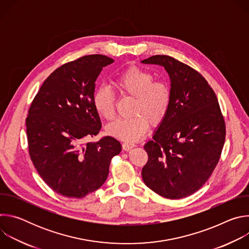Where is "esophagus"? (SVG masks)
Segmentation results:
<instances>
[{"label":"esophagus","mask_w":249,"mask_h":249,"mask_svg":"<svg viewBox=\"0 0 249 249\" xmlns=\"http://www.w3.org/2000/svg\"><path fill=\"white\" fill-rule=\"evenodd\" d=\"M122 148H123V150L124 151H130V150H132L133 148H135V145L134 144H131V143H123L122 144Z\"/></svg>","instance_id":"esophagus-1"}]
</instances>
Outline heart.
I'll use <instances>...</instances> for the list:
<instances>
[{"mask_svg":"<svg viewBox=\"0 0 249 249\" xmlns=\"http://www.w3.org/2000/svg\"><path fill=\"white\" fill-rule=\"evenodd\" d=\"M114 85L120 92L135 97L130 118H119L106 128L107 133L121 141L133 142L143 138L153 125L160 124L166 117L171 104V89L165 81L155 80L150 71L132 66L115 79ZM96 113L111 120L115 116V96L105 86L98 87L92 95Z\"/></svg>","mask_w":249,"mask_h":249,"instance_id":"1","label":"heart"}]
</instances>
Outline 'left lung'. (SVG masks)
I'll use <instances>...</instances> for the list:
<instances>
[{
    "mask_svg": "<svg viewBox=\"0 0 249 249\" xmlns=\"http://www.w3.org/2000/svg\"><path fill=\"white\" fill-rule=\"evenodd\" d=\"M141 63L163 67L171 89L169 111L144 146L149 160L142 177L159 195L181 199L199 190L218 164L225 120L214 90L197 71L166 55Z\"/></svg>",
    "mask_w": 249,
    "mask_h": 249,
    "instance_id": "1",
    "label": "left lung"
}]
</instances>
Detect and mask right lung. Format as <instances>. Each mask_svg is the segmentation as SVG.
Listing matches in <instances>:
<instances>
[{
  "label": "right lung",
  "mask_w": 249,
  "mask_h": 249,
  "mask_svg": "<svg viewBox=\"0 0 249 249\" xmlns=\"http://www.w3.org/2000/svg\"><path fill=\"white\" fill-rule=\"evenodd\" d=\"M112 63L97 54L62 65L44 81L29 108L30 159L44 182L65 197L83 198L102 186L112 157L121 152L110 136L84 145L101 129L92 95L102 68Z\"/></svg>",
  "instance_id": "right-lung-1"
}]
</instances>
